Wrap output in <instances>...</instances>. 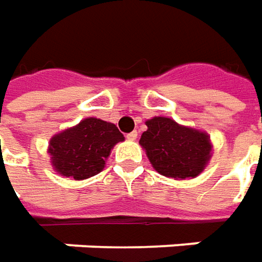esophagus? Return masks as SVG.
Here are the masks:
<instances>
[{
    "label": "esophagus",
    "instance_id": "34e87169",
    "mask_svg": "<svg viewBox=\"0 0 262 262\" xmlns=\"http://www.w3.org/2000/svg\"><path fill=\"white\" fill-rule=\"evenodd\" d=\"M137 137H138V133H137V131H133V133L127 134V140H129V141H134V140H137Z\"/></svg>",
    "mask_w": 262,
    "mask_h": 262
}]
</instances>
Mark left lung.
I'll list each match as a JSON object with an SVG mask.
<instances>
[{
	"instance_id": "obj_1",
	"label": "left lung",
	"mask_w": 262,
	"mask_h": 262,
	"mask_svg": "<svg viewBox=\"0 0 262 262\" xmlns=\"http://www.w3.org/2000/svg\"><path fill=\"white\" fill-rule=\"evenodd\" d=\"M145 124L148 129L142 133L140 144L161 176L194 178L210 161L211 144L205 133L178 125L165 117H155Z\"/></svg>"
}]
</instances>
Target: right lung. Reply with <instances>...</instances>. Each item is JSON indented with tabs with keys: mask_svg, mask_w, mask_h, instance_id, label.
Listing matches in <instances>:
<instances>
[{
	"mask_svg": "<svg viewBox=\"0 0 262 262\" xmlns=\"http://www.w3.org/2000/svg\"><path fill=\"white\" fill-rule=\"evenodd\" d=\"M124 135L111 122L86 118L78 125L52 137L50 154L57 172L74 180H85L101 172L111 148Z\"/></svg>",
	"mask_w": 262,
	"mask_h": 262,
	"instance_id": "1",
	"label": "right lung"
}]
</instances>
